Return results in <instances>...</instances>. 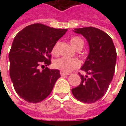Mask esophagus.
<instances>
[{
	"mask_svg": "<svg viewBox=\"0 0 126 126\" xmlns=\"http://www.w3.org/2000/svg\"><path fill=\"white\" fill-rule=\"evenodd\" d=\"M60 75L62 76H64L69 75V74H68V73H64V72H63V71H60Z\"/></svg>",
	"mask_w": 126,
	"mask_h": 126,
	"instance_id": "34e87169",
	"label": "esophagus"
}]
</instances>
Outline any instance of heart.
Segmentation results:
<instances>
[{"instance_id":"b5f03b06","label":"heart","mask_w":126,"mask_h":126,"mask_svg":"<svg viewBox=\"0 0 126 126\" xmlns=\"http://www.w3.org/2000/svg\"><path fill=\"white\" fill-rule=\"evenodd\" d=\"M71 45L75 49H78L80 46H83V42L79 37H74L70 40ZM52 52L53 54L57 53V46H53L52 49ZM80 63L77 59H69L66 57H60L55 60L53 62V66L59 70L64 73H69L74 69L79 68Z\"/></svg>"}]
</instances>
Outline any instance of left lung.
Returning <instances> with one entry per match:
<instances>
[{
  "label": "left lung",
  "mask_w": 126,
  "mask_h": 126,
  "mask_svg": "<svg viewBox=\"0 0 126 126\" xmlns=\"http://www.w3.org/2000/svg\"><path fill=\"white\" fill-rule=\"evenodd\" d=\"M74 32L86 38L90 52L81 70L80 85L71 90L76 99L84 103H93L107 93L111 82L116 62V51L111 38L94 27L76 29Z\"/></svg>",
  "instance_id": "left-lung-1"
}]
</instances>
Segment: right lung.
Returning a JSON list of instances; mask_svg holds the SVG:
<instances>
[{
	"instance_id": "add662e5",
	"label": "right lung",
	"mask_w": 126,
	"mask_h": 126,
	"mask_svg": "<svg viewBox=\"0 0 126 126\" xmlns=\"http://www.w3.org/2000/svg\"><path fill=\"white\" fill-rule=\"evenodd\" d=\"M66 31L33 24L15 37L9 53L10 76L17 94L25 101L37 103L46 99L61 77L60 71L45 66L50 64L52 49Z\"/></svg>"
}]
</instances>
